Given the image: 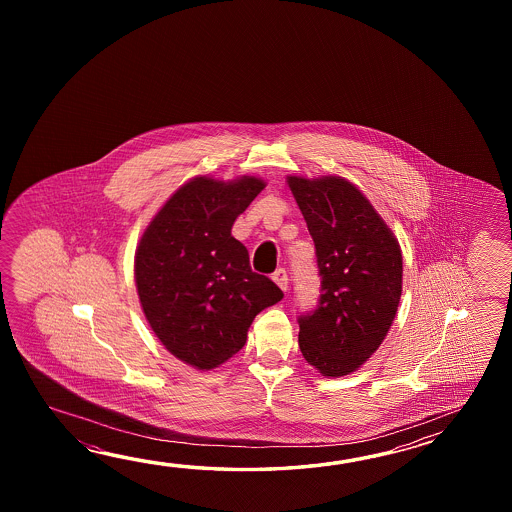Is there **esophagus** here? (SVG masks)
I'll return each mask as SVG.
<instances>
[{
	"label": "esophagus",
	"instance_id": "34e87169",
	"mask_svg": "<svg viewBox=\"0 0 512 512\" xmlns=\"http://www.w3.org/2000/svg\"><path fill=\"white\" fill-rule=\"evenodd\" d=\"M272 280L276 282V285L282 289L283 293L287 291V285H289V278H287V272L285 269H278V271H274L272 274Z\"/></svg>",
	"mask_w": 512,
	"mask_h": 512
}]
</instances>
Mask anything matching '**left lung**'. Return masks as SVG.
<instances>
[{"label": "left lung", "instance_id": "left-lung-1", "mask_svg": "<svg viewBox=\"0 0 512 512\" xmlns=\"http://www.w3.org/2000/svg\"><path fill=\"white\" fill-rule=\"evenodd\" d=\"M315 241L320 298L298 316L304 359L327 377L357 370L381 346L403 291L399 241L346 179L289 177Z\"/></svg>", "mask_w": 512, "mask_h": 512}]
</instances>
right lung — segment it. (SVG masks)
<instances>
[{
  "label": "right lung",
  "instance_id": "obj_1",
  "mask_svg": "<svg viewBox=\"0 0 512 512\" xmlns=\"http://www.w3.org/2000/svg\"><path fill=\"white\" fill-rule=\"evenodd\" d=\"M263 188L251 175L230 183L196 177L164 203L135 252L146 320L164 348L197 370L236 355L254 316L283 298L230 234Z\"/></svg>",
  "mask_w": 512,
  "mask_h": 512
}]
</instances>
